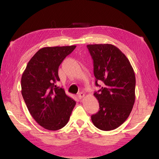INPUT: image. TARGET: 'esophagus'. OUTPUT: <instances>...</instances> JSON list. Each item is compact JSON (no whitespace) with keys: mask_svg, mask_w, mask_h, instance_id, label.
Instances as JSON below:
<instances>
[{"mask_svg":"<svg viewBox=\"0 0 159 159\" xmlns=\"http://www.w3.org/2000/svg\"><path fill=\"white\" fill-rule=\"evenodd\" d=\"M84 97H85V94L83 93H79V98L80 99H83V98H84Z\"/></svg>","mask_w":159,"mask_h":159,"instance_id":"obj_1","label":"esophagus"}]
</instances>
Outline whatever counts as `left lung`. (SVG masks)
Here are the masks:
<instances>
[{"label": "left lung", "mask_w": 159, "mask_h": 159, "mask_svg": "<svg viewBox=\"0 0 159 159\" xmlns=\"http://www.w3.org/2000/svg\"><path fill=\"white\" fill-rule=\"evenodd\" d=\"M94 64V75L103 83L94 95L99 110L92 115L94 125L102 130H112L125 121L135 100V75L126 56L111 44L88 45Z\"/></svg>", "instance_id": "obj_1"}]
</instances>
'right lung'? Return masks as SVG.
<instances>
[{"instance_id": "1", "label": "right lung", "mask_w": 159, "mask_h": 159, "mask_svg": "<svg viewBox=\"0 0 159 159\" xmlns=\"http://www.w3.org/2000/svg\"><path fill=\"white\" fill-rule=\"evenodd\" d=\"M45 47L31 58L21 79V95L34 119L49 130H57L68 123L76 102L55 83L60 81L58 69L76 48Z\"/></svg>"}]
</instances>
